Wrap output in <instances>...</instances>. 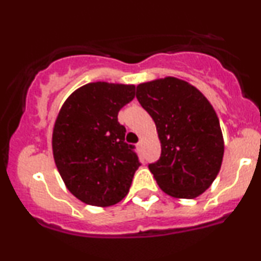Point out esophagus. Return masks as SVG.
I'll list each match as a JSON object with an SVG mask.
<instances>
[{
	"instance_id": "obj_1",
	"label": "esophagus",
	"mask_w": 261,
	"mask_h": 261,
	"mask_svg": "<svg viewBox=\"0 0 261 261\" xmlns=\"http://www.w3.org/2000/svg\"><path fill=\"white\" fill-rule=\"evenodd\" d=\"M137 149H139V151H142V147H143V142L142 141H139V142H137Z\"/></svg>"
}]
</instances>
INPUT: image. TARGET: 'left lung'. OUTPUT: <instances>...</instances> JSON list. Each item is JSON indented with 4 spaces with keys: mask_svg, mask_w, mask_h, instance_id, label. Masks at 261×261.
<instances>
[{
    "mask_svg": "<svg viewBox=\"0 0 261 261\" xmlns=\"http://www.w3.org/2000/svg\"><path fill=\"white\" fill-rule=\"evenodd\" d=\"M136 98L161 141L160 160L148 164L155 181L173 197L199 196L222 164L223 137L214 108L199 89L175 77L141 83Z\"/></svg>",
    "mask_w": 261,
    "mask_h": 261,
    "instance_id": "left-lung-1",
    "label": "left lung"
}]
</instances>
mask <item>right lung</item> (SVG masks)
Segmentation results:
<instances>
[{"label": "right lung", "mask_w": 261, "mask_h": 261, "mask_svg": "<svg viewBox=\"0 0 261 261\" xmlns=\"http://www.w3.org/2000/svg\"><path fill=\"white\" fill-rule=\"evenodd\" d=\"M135 98V86L95 82L73 92L60 110L53 133L56 167L81 201L112 206L121 201L141 166L125 142L119 110Z\"/></svg>", "instance_id": "obj_1"}]
</instances>
